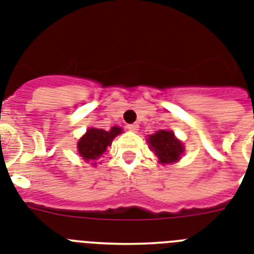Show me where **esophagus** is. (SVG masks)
<instances>
[{
    "label": "esophagus",
    "instance_id": "34e87169",
    "mask_svg": "<svg viewBox=\"0 0 254 254\" xmlns=\"http://www.w3.org/2000/svg\"><path fill=\"white\" fill-rule=\"evenodd\" d=\"M127 127V130L133 131V133H137V131L139 130V125H138V124H129Z\"/></svg>",
    "mask_w": 254,
    "mask_h": 254
}]
</instances>
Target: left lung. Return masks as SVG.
Here are the masks:
<instances>
[{"instance_id":"8db88e82","label":"left lung","mask_w":254,"mask_h":254,"mask_svg":"<svg viewBox=\"0 0 254 254\" xmlns=\"http://www.w3.org/2000/svg\"><path fill=\"white\" fill-rule=\"evenodd\" d=\"M147 142L151 151H153L159 159V163L163 165L177 163L185 151L182 142L177 139L173 131L169 130H159L151 134Z\"/></svg>"}]
</instances>
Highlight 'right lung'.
Here are the masks:
<instances>
[{
    "label": "right lung",
    "instance_id": "1",
    "mask_svg": "<svg viewBox=\"0 0 254 254\" xmlns=\"http://www.w3.org/2000/svg\"><path fill=\"white\" fill-rule=\"evenodd\" d=\"M123 129L119 127H112L108 131L97 127H89L77 142L80 156L86 161H91V165H97V163H94L95 160L99 159L107 151V147L111 146L114 138Z\"/></svg>",
    "mask_w": 254,
    "mask_h": 254
}]
</instances>
